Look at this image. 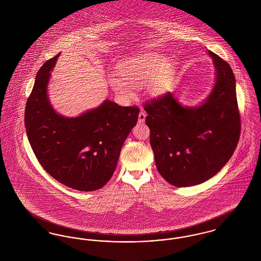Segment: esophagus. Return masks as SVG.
<instances>
[{
    "label": "esophagus",
    "instance_id": "34e87169",
    "mask_svg": "<svg viewBox=\"0 0 261 261\" xmlns=\"http://www.w3.org/2000/svg\"><path fill=\"white\" fill-rule=\"evenodd\" d=\"M146 116H147L146 112H144V111H141L140 113H139L138 122H139V123H143V122H145V120H146Z\"/></svg>",
    "mask_w": 261,
    "mask_h": 261
}]
</instances>
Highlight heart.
Wrapping results in <instances>:
<instances>
[{
	"mask_svg": "<svg viewBox=\"0 0 261 261\" xmlns=\"http://www.w3.org/2000/svg\"><path fill=\"white\" fill-rule=\"evenodd\" d=\"M175 63L160 54H147L122 64L118 72L112 75L110 83L113 91L124 100L134 97V89L142 87L149 81L148 90L152 96L167 92L175 77Z\"/></svg>",
	"mask_w": 261,
	"mask_h": 261,
	"instance_id": "heart-1",
	"label": "heart"
}]
</instances>
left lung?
<instances>
[{
  "label": "left lung",
  "mask_w": 261,
  "mask_h": 261,
  "mask_svg": "<svg viewBox=\"0 0 261 261\" xmlns=\"http://www.w3.org/2000/svg\"><path fill=\"white\" fill-rule=\"evenodd\" d=\"M215 69L210 95L183 106L172 93L145 106L158 171L171 185H199L231 159L240 138L236 79L227 62L207 51Z\"/></svg>",
  "instance_id": "left-lung-1"
}]
</instances>
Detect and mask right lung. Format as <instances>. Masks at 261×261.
Returning <instances> with one entry per match:
<instances>
[{
    "label": "right lung",
    "instance_id": "add662e5",
    "mask_svg": "<svg viewBox=\"0 0 261 261\" xmlns=\"http://www.w3.org/2000/svg\"><path fill=\"white\" fill-rule=\"evenodd\" d=\"M59 57L60 54L38 71L26 102V134L40 164L53 178L81 192L95 191L112 178L140 111L106 99L74 117L59 113L48 94Z\"/></svg>",
    "mask_w": 261,
    "mask_h": 261
}]
</instances>
